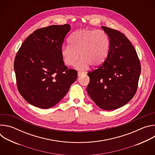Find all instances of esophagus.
Listing matches in <instances>:
<instances>
[{
	"label": "esophagus",
	"instance_id": "esophagus-1",
	"mask_svg": "<svg viewBox=\"0 0 155 155\" xmlns=\"http://www.w3.org/2000/svg\"><path fill=\"white\" fill-rule=\"evenodd\" d=\"M85 72H82V71H78V77H80L81 75L84 74Z\"/></svg>",
	"mask_w": 155,
	"mask_h": 155
}]
</instances>
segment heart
Returning <instances> with one entry per match:
<instances>
[{
    "label": "heart",
    "instance_id": "heart-1",
    "mask_svg": "<svg viewBox=\"0 0 155 155\" xmlns=\"http://www.w3.org/2000/svg\"><path fill=\"white\" fill-rule=\"evenodd\" d=\"M69 45L61 48V55L67 65H74L80 57L76 67L84 69L91 65L96 68L101 65L108 57L110 40L102 30L83 29L74 32L69 38ZM79 54L78 55V54Z\"/></svg>",
    "mask_w": 155,
    "mask_h": 155
}]
</instances>
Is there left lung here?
<instances>
[{
    "label": "left lung",
    "instance_id": "obj_1",
    "mask_svg": "<svg viewBox=\"0 0 155 155\" xmlns=\"http://www.w3.org/2000/svg\"><path fill=\"white\" fill-rule=\"evenodd\" d=\"M110 48L99 68L87 75L88 95L101 109L113 110L128 103L136 93L141 72L137 54L128 38L120 32L105 26Z\"/></svg>",
    "mask_w": 155,
    "mask_h": 155
}]
</instances>
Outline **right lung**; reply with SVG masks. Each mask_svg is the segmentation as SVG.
Returning <instances> with one entry per match:
<instances>
[{
  "mask_svg": "<svg viewBox=\"0 0 155 155\" xmlns=\"http://www.w3.org/2000/svg\"><path fill=\"white\" fill-rule=\"evenodd\" d=\"M69 25L38 29L21 45L14 61L18 89L30 104L50 108L69 91L77 72L68 69L61 55Z\"/></svg>",
  "mask_w": 155,
  "mask_h": 155,
  "instance_id": "1",
  "label": "right lung"
}]
</instances>
